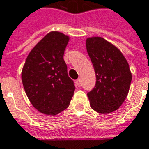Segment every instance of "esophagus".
I'll list each match as a JSON object with an SVG mask.
<instances>
[{"label":"esophagus","mask_w":149,"mask_h":149,"mask_svg":"<svg viewBox=\"0 0 149 149\" xmlns=\"http://www.w3.org/2000/svg\"><path fill=\"white\" fill-rule=\"evenodd\" d=\"M80 84H81V80H80V79H77V80H76V85H77L78 86H80Z\"/></svg>","instance_id":"34e87169"}]
</instances>
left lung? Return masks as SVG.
<instances>
[{"label":"left lung","instance_id":"obj_1","mask_svg":"<svg viewBox=\"0 0 149 149\" xmlns=\"http://www.w3.org/2000/svg\"><path fill=\"white\" fill-rule=\"evenodd\" d=\"M86 47L96 73V86L87 93L91 108L106 114L117 110L125 100L132 79L120 50L100 36L86 38Z\"/></svg>","mask_w":149,"mask_h":149}]
</instances>
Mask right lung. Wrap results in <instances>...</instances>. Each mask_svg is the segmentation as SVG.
I'll use <instances>...</instances> for the list:
<instances>
[{
	"instance_id": "1",
	"label": "right lung",
	"mask_w": 149,
	"mask_h": 149,
	"mask_svg": "<svg viewBox=\"0 0 149 149\" xmlns=\"http://www.w3.org/2000/svg\"><path fill=\"white\" fill-rule=\"evenodd\" d=\"M69 41L67 35L49 32L30 51L22 69L27 97L44 114L56 115L66 109L75 90L63 60Z\"/></svg>"
}]
</instances>
